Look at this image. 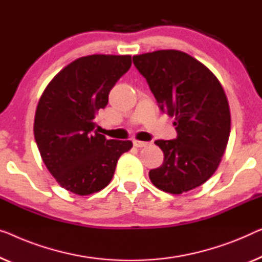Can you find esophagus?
Returning a JSON list of instances; mask_svg holds the SVG:
<instances>
[{
	"label": "esophagus",
	"mask_w": 262,
	"mask_h": 262,
	"mask_svg": "<svg viewBox=\"0 0 262 262\" xmlns=\"http://www.w3.org/2000/svg\"><path fill=\"white\" fill-rule=\"evenodd\" d=\"M133 143H134V146H135V147H138V148L147 147L148 144H149V142H146V141H139V140H134V141H133Z\"/></svg>",
	"instance_id": "34e87169"
}]
</instances>
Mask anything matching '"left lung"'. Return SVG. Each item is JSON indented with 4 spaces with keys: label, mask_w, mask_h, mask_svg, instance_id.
<instances>
[{
    "label": "left lung",
    "mask_w": 262,
    "mask_h": 262,
    "mask_svg": "<svg viewBox=\"0 0 262 262\" xmlns=\"http://www.w3.org/2000/svg\"><path fill=\"white\" fill-rule=\"evenodd\" d=\"M159 108L175 116L178 136L156 140L163 163L149 170L155 187L181 194L205 183L216 170L231 132V113L220 82L210 70L180 50L133 56Z\"/></svg>",
    "instance_id": "left-lung-1"
}]
</instances>
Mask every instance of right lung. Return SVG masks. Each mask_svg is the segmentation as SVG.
<instances>
[{
    "mask_svg": "<svg viewBox=\"0 0 262 262\" xmlns=\"http://www.w3.org/2000/svg\"><path fill=\"white\" fill-rule=\"evenodd\" d=\"M129 55H89L62 69L38 101L34 122L37 148L62 188L79 195L108 186L129 140H108L94 119L112 88L132 66Z\"/></svg>",
    "mask_w": 262,
    "mask_h": 262,
    "instance_id": "obj_1",
    "label": "right lung"
}]
</instances>
